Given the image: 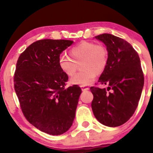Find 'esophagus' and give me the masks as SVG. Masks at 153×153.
Wrapping results in <instances>:
<instances>
[{"label":"esophagus","instance_id":"1","mask_svg":"<svg viewBox=\"0 0 153 153\" xmlns=\"http://www.w3.org/2000/svg\"><path fill=\"white\" fill-rule=\"evenodd\" d=\"M81 90H82L83 91H88V90H89L88 88L85 87V86H81Z\"/></svg>","mask_w":153,"mask_h":153}]
</instances>
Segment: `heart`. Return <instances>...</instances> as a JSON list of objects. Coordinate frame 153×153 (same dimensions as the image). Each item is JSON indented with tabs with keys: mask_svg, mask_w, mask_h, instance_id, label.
<instances>
[{
	"mask_svg": "<svg viewBox=\"0 0 153 153\" xmlns=\"http://www.w3.org/2000/svg\"><path fill=\"white\" fill-rule=\"evenodd\" d=\"M70 56L61 55L58 65L62 72L69 76H72L81 64V72L70 79V83L85 86L91 84L98 73L105 70L108 62V52L104 45L93 42L83 41L72 47Z\"/></svg>",
	"mask_w": 153,
	"mask_h": 153,
	"instance_id": "obj_1",
	"label": "heart"
}]
</instances>
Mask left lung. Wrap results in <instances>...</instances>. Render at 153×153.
I'll return each mask as SVG.
<instances>
[{
  "label": "left lung",
  "instance_id": "1",
  "mask_svg": "<svg viewBox=\"0 0 153 153\" xmlns=\"http://www.w3.org/2000/svg\"><path fill=\"white\" fill-rule=\"evenodd\" d=\"M106 45L108 62L98 82L106 88L91 87V106L100 123L118 127L127 122L137 109L144 84L139 54L130 44L114 35L104 33L95 36Z\"/></svg>",
  "mask_w": 153,
  "mask_h": 153
}]
</instances>
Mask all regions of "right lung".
<instances>
[{
  "instance_id": "obj_1",
  "label": "right lung",
  "mask_w": 153,
  "mask_h": 153,
  "mask_svg": "<svg viewBox=\"0 0 153 153\" xmlns=\"http://www.w3.org/2000/svg\"><path fill=\"white\" fill-rule=\"evenodd\" d=\"M74 42L66 39L36 41L21 53L14 85L25 118L39 130L60 135L72 126L81 88H65L68 76L58 65L60 53Z\"/></svg>"
}]
</instances>
